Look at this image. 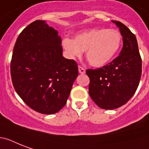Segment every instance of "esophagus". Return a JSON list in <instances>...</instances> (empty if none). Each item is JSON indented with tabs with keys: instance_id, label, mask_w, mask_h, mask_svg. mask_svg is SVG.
Listing matches in <instances>:
<instances>
[{
	"instance_id": "34e87169",
	"label": "esophagus",
	"mask_w": 149,
	"mask_h": 149,
	"mask_svg": "<svg viewBox=\"0 0 149 149\" xmlns=\"http://www.w3.org/2000/svg\"><path fill=\"white\" fill-rule=\"evenodd\" d=\"M78 70H79V72L80 73V74H84V73L86 72V70H85V69H84V67L80 66V65H79V66H78Z\"/></svg>"
}]
</instances>
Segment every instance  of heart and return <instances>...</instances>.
<instances>
[{"label":"heart","instance_id":"obj_1","mask_svg":"<svg viewBox=\"0 0 149 149\" xmlns=\"http://www.w3.org/2000/svg\"><path fill=\"white\" fill-rule=\"evenodd\" d=\"M121 36L115 29H93L75 36L65 38L63 47L71 58L79 57L86 52V58L94 67H102L113 59L120 49Z\"/></svg>","mask_w":149,"mask_h":149}]
</instances>
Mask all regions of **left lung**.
<instances>
[{
  "instance_id": "obj_1",
  "label": "left lung",
  "mask_w": 149,
  "mask_h": 149,
  "mask_svg": "<svg viewBox=\"0 0 149 149\" xmlns=\"http://www.w3.org/2000/svg\"><path fill=\"white\" fill-rule=\"evenodd\" d=\"M123 37L120 55L106 65L86 70L89 94L99 107L113 110L125 104L134 94L141 76V58L136 37L121 22L112 21Z\"/></svg>"
}]
</instances>
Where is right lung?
I'll return each mask as SVG.
<instances>
[{
	"label": "right lung",
	"mask_w": 149,
	"mask_h": 149,
	"mask_svg": "<svg viewBox=\"0 0 149 149\" xmlns=\"http://www.w3.org/2000/svg\"><path fill=\"white\" fill-rule=\"evenodd\" d=\"M58 31L37 20L20 33L10 62L15 91L34 111L57 113L65 106L78 76L77 63L63 56Z\"/></svg>",
	"instance_id": "1"
}]
</instances>
